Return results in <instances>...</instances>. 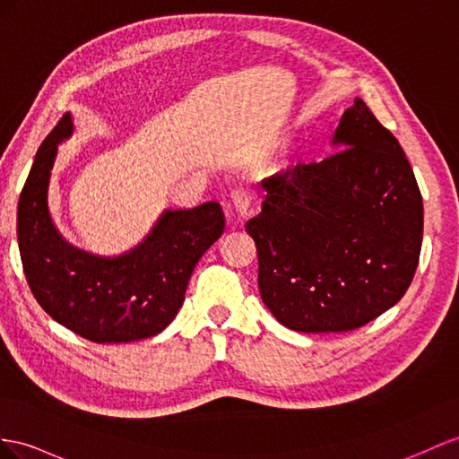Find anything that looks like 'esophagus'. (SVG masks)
<instances>
[{"mask_svg":"<svg viewBox=\"0 0 459 459\" xmlns=\"http://www.w3.org/2000/svg\"><path fill=\"white\" fill-rule=\"evenodd\" d=\"M230 199H232V205L237 207L238 213L244 217L246 211H248L250 205L254 204V194L250 190H246V187H237V190H232Z\"/></svg>","mask_w":459,"mask_h":459,"instance_id":"34e87169","label":"esophagus"}]
</instances>
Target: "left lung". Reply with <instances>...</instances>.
<instances>
[{"label": "left lung", "mask_w": 459, "mask_h": 459, "mask_svg": "<svg viewBox=\"0 0 459 459\" xmlns=\"http://www.w3.org/2000/svg\"><path fill=\"white\" fill-rule=\"evenodd\" d=\"M324 160L264 180L246 222L265 307L289 330L351 332L405 295L419 265L422 197L413 169L378 117L355 99Z\"/></svg>", "instance_id": "left-lung-1"}]
</instances>
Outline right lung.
<instances>
[{"mask_svg": "<svg viewBox=\"0 0 459 459\" xmlns=\"http://www.w3.org/2000/svg\"><path fill=\"white\" fill-rule=\"evenodd\" d=\"M74 132L69 114L34 157L17 209V238L34 299L67 330L95 343H127L162 332L182 307L187 281L225 230L217 202L167 211L135 250L97 257L69 246L48 213L57 143Z\"/></svg>", "mask_w": 459, "mask_h": 459, "instance_id": "obj_1", "label": "right lung"}]
</instances>
